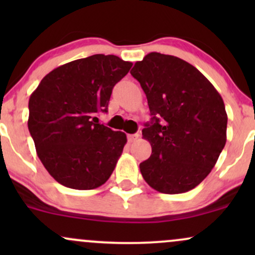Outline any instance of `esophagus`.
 Returning <instances> with one entry per match:
<instances>
[{"label":"esophagus","mask_w":255,"mask_h":255,"mask_svg":"<svg viewBox=\"0 0 255 255\" xmlns=\"http://www.w3.org/2000/svg\"><path fill=\"white\" fill-rule=\"evenodd\" d=\"M139 136H140V134H139V133H135V134H128L127 139H128V141H129V142H134V141H136L137 139H139Z\"/></svg>","instance_id":"obj_1"}]
</instances>
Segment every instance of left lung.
Here are the masks:
<instances>
[{"label":"left lung","instance_id":"left-lung-1","mask_svg":"<svg viewBox=\"0 0 255 255\" xmlns=\"http://www.w3.org/2000/svg\"><path fill=\"white\" fill-rule=\"evenodd\" d=\"M130 74L152 115L142 129L152 147L140 163L142 177L165 194L191 191L211 172L227 141L223 99L194 66L171 55L150 52Z\"/></svg>","mask_w":255,"mask_h":255}]
</instances>
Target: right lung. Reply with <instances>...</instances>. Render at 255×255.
Returning <instances> with one entry per match:
<instances>
[{
	"label": "right lung",
	"mask_w": 255,
	"mask_h": 255,
	"mask_svg": "<svg viewBox=\"0 0 255 255\" xmlns=\"http://www.w3.org/2000/svg\"><path fill=\"white\" fill-rule=\"evenodd\" d=\"M131 62L92 55L57 67L42 79L28 101V130L44 168L58 183L79 191L109 180L127 142L124 131L98 124L114 86Z\"/></svg>",
	"instance_id": "obj_1"
}]
</instances>
